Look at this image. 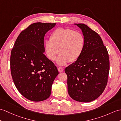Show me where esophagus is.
<instances>
[{
	"label": "esophagus",
	"instance_id": "obj_1",
	"mask_svg": "<svg viewBox=\"0 0 121 121\" xmlns=\"http://www.w3.org/2000/svg\"><path fill=\"white\" fill-rule=\"evenodd\" d=\"M58 71L60 72H62L64 71V69L61 67H59V68H58Z\"/></svg>",
	"mask_w": 121,
	"mask_h": 121
}]
</instances>
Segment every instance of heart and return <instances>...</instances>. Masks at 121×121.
I'll return each mask as SVG.
<instances>
[{
  "instance_id": "1",
  "label": "heart",
  "mask_w": 121,
  "mask_h": 121,
  "mask_svg": "<svg viewBox=\"0 0 121 121\" xmlns=\"http://www.w3.org/2000/svg\"><path fill=\"white\" fill-rule=\"evenodd\" d=\"M85 46L84 35L70 29L60 28L56 29L50 37V40L44 43V50L50 60L54 61L58 53L56 63L65 65L69 61L75 62L81 57Z\"/></svg>"
}]
</instances>
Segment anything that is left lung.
I'll use <instances>...</instances> for the list:
<instances>
[{"mask_svg": "<svg viewBox=\"0 0 121 121\" xmlns=\"http://www.w3.org/2000/svg\"><path fill=\"white\" fill-rule=\"evenodd\" d=\"M85 39L83 53L66 68L68 92L75 101L90 102L101 95L106 86L109 60L106 47L99 35L84 23H74Z\"/></svg>", "mask_w": 121, "mask_h": 121, "instance_id": "obj_1", "label": "left lung"}]
</instances>
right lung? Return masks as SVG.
Masks as SVG:
<instances>
[{"mask_svg":"<svg viewBox=\"0 0 121 121\" xmlns=\"http://www.w3.org/2000/svg\"><path fill=\"white\" fill-rule=\"evenodd\" d=\"M56 23L35 22L22 31L11 51L10 66L15 85L23 96L34 102L50 96L58 71L44 54V37Z\"/></svg>","mask_w":121,"mask_h":121,"instance_id":"1","label":"right lung"}]
</instances>
